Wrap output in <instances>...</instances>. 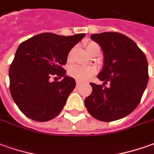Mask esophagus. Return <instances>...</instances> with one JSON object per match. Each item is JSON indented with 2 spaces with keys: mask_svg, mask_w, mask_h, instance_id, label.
<instances>
[{
  "mask_svg": "<svg viewBox=\"0 0 154 154\" xmlns=\"http://www.w3.org/2000/svg\"><path fill=\"white\" fill-rule=\"evenodd\" d=\"M81 84H82V82H81L77 81V87H79V86L81 85Z\"/></svg>",
  "mask_w": 154,
  "mask_h": 154,
  "instance_id": "obj_1",
  "label": "esophagus"
}]
</instances>
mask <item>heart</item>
Here are the masks:
<instances>
[{
	"label": "heart",
	"instance_id": "obj_1",
	"mask_svg": "<svg viewBox=\"0 0 154 154\" xmlns=\"http://www.w3.org/2000/svg\"><path fill=\"white\" fill-rule=\"evenodd\" d=\"M96 44L94 43H90L88 44V45L87 47L88 51H90L92 47L95 45ZM73 51H70L68 56H67V60H71L72 56ZM96 72V68L94 66H79V65H74L72 66L68 70L69 75L74 79H76L77 81L79 82H86L89 80L93 75H94Z\"/></svg>",
	"mask_w": 154,
	"mask_h": 154
}]
</instances>
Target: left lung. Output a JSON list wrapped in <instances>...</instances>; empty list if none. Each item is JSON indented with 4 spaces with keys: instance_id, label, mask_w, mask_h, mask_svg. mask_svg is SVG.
Segmentation results:
<instances>
[{
    "instance_id": "obj_1",
    "label": "left lung",
    "mask_w": 154,
    "mask_h": 154,
    "mask_svg": "<svg viewBox=\"0 0 154 154\" xmlns=\"http://www.w3.org/2000/svg\"><path fill=\"white\" fill-rule=\"evenodd\" d=\"M91 38L103 54L98 78L103 85L91 82L93 91L85 99L91 116L101 121H114L132 112L140 103L148 82L146 55L132 39L116 32L95 33ZM110 82L109 88L103 87Z\"/></svg>"
}]
</instances>
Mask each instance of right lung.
Returning a JSON list of instances; mask_svg holds the SVG:
<instances>
[{"label": "right lung", "instance_id": "1", "mask_svg": "<svg viewBox=\"0 0 154 154\" xmlns=\"http://www.w3.org/2000/svg\"><path fill=\"white\" fill-rule=\"evenodd\" d=\"M85 33L63 36L43 33L27 39L16 51L9 69L10 92L27 117L36 121L54 119L62 110L76 81L62 67L70 51ZM52 75L63 77L51 82Z\"/></svg>", "mask_w": 154, "mask_h": 154}]
</instances>
